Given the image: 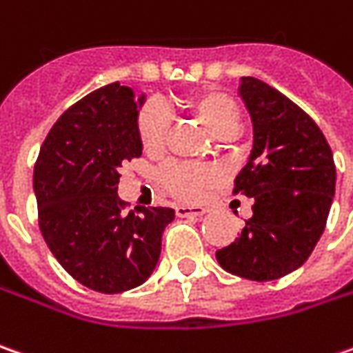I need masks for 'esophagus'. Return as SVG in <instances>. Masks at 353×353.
I'll return each mask as SVG.
<instances>
[{"instance_id":"obj_1","label":"esophagus","mask_w":353,"mask_h":353,"mask_svg":"<svg viewBox=\"0 0 353 353\" xmlns=\"http://www.w3.org/2000/svg\"><path fill=\"white\" fill-rule=\"evenodd\" d=\"M207 213L205 207H185V205H177L176 214L177 216H203Z\"/></svg>"}]
</instances>
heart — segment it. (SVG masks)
<instances>
[{"instance_id": "1", "label": "heart", "mask_w": 353, "mask_h": 353, "mask_svg": "<svg viewBox=\"0 0 353 353\" xmlns=\"http://www.w3.org/2000/svg\"><path fill=\"white\" fill-rule=\"evenodd\" d=\"M183 105L211 130L216 139H232L240 125V107L225 92L201 90L185 97ZM170 119L156 101L142 105L137 117V134L146 152H160L168 139ZM213 170L195 164H168L160 181L176 199L197 201L213 181Z\"/></svg>"}]
</instances>
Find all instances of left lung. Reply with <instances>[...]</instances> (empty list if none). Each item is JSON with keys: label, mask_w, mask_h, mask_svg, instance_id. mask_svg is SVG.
<instances>
[{"label": "left lung", "mask_w": 353, "mask_h": 353, "mask_svg": "<svg viewBox=\"0 0 353 353\" xmlns=\"http://www.w3.org/2000/svg\"><path fill=\"white\" fill-rule=\"evenodd\" d=\"M240 95L254 125L248 164L234 195L254 199L240 236L216 250L228 274L272 281L301 268L324 232L336 188L332 150L299 105L261 79L242 78Z\"/></svg>", "instance_id": "obj_1"}]
</instances>
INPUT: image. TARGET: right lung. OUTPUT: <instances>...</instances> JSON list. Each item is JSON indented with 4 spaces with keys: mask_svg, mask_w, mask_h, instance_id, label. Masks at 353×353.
I'll return each instance as SVG.
<instances>
[{
    "mask_svg": "<svg viewBox=\"0 0 353 353\" xmlns=\"http://www.w3.org/2000/svg\"><path fill=\"white\" fill-rule=\"evenodd\" d=\"M142 103L144 95L119 81L88 93L52 125L32 174L46 246L76 281L107 295L152 275L176 216L168 207L127 211L117 195L123 162L142 154Z\"/></svg>",
    "mask_w": 353,
    "mask_h": 353,
    "instance_id": "obj_1",
    "label": "right lung"
}]
</instances>
